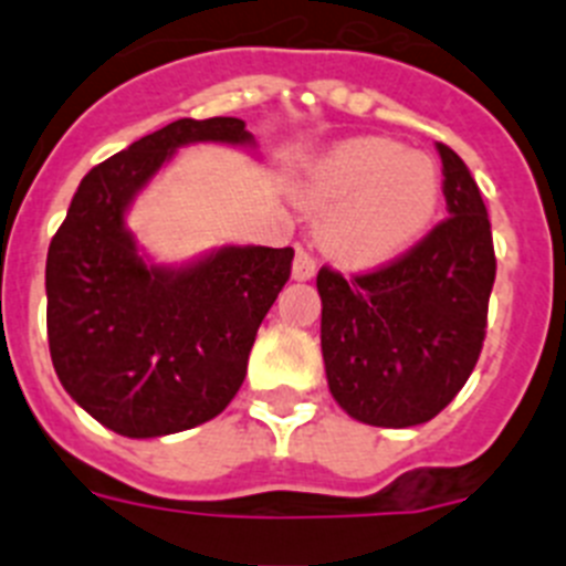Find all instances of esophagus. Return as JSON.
<instances>
[{
    "instance_id": "1",
    "label": "esophagus",
    "mask_w": 566,
    "mask_h": 566,
    "mask_svg": "<svg viewBox=\"0 0 566 566\" xmlns=\"http://www.w3.org/2000/svg\"><path fill=\"white\" fill-rule=\"evenodd\" d=\"M314 274H317V260H314L306 249H297V254H294L292 277L294 280H312Z\"/></svg>"
}]
</instances>
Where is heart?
Here are the masks:
<instances>
[{"instance_id": "1", "label": "heart", "mask_w": 566, "mask_h": 566, "mask_svg": "<svg viewBox=\"0 0 566 566\" xmlns=\"http://www.w3.org/2000/svg\"><path fill=\"white\" fill-rule=\"evenodd\" d=\"M300 201L328 212L319 240L337 263L374 269L405 254L431 229L442 172L424 153L394 138L359 135L308 164Z\"/></svg>"}]
</instances>
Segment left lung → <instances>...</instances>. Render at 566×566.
Returning a JSON list of instances; mask_svg holds the SVG:
<instances>
[{"label":"left lung","mask_w":566,"mask_h":566,"mask_svg":"<svg viewBox=\"0 0 566 566\" xmlns=\"http://www.w3.org/2000/svg\"><path fill=\"white\" fill-rule=\"evenodd\" d=\"M448 218L405 254L343 277L323 266L319 345L328 391L377 428H411L451 402L482 354L496 252L482 192L439 144Z\"/></svg>","instance_id":"8db88e82"}]
</instances>
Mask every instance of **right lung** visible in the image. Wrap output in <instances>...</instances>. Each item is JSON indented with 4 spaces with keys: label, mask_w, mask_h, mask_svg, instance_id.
<instances>
[{
    "label": "right lung",
    "mask_w": 566,
    "mask_h": 566,
    "mask_svg": "<svg viewBox=\"0 0 566 566\" xmlns=\"http://www.w3.org/2000/svg\"><path fill=\"white\" fill-rule=\"evenodd\" d=\"M192 142L252 144L240 118H178L90 169L48 249V343L64 391L129 439L209 422L247 377L294 249L223 247L189 269L147 266L124 229L135 192Z\"/></svg>",
    "instance_id": "right-lung-1"
}]
</instances>
